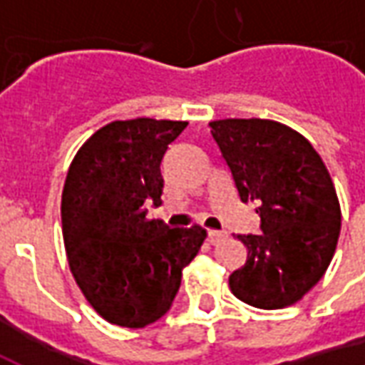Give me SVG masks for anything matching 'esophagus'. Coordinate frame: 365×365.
I'll return each mask as SVG.
<instances>
[{
    "label": "esophagus",
    "instance_id": "34e87169",
    "mask_svg": "<svg viewBox=\"0 0 365 365\" xmlns=\"http://www.w3.org/2000/svg\"><path fill=\"white\" fill-rule=\"evenodd\" d=\"M227 237H229V235H227L225 230H209V242H211L213 246L221 245L222 240H225Z\"/></svg>",
    "mask_w": 365,
    "mask_h": 365
}]
</instances>
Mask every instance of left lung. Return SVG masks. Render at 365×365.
I'll list each match as a JSON object with an SVG mask.
<instances>
[{
    "label": "left lung",
    "instance_id": "left-lung-1",
    "mask_svg": "<svg viewBox=\"0 0 365 365\" xmlns=\"http://www.w3.org/2000/svg\"><path fill=\"white\" fill-rule=\"evenodd\" d=\"M240 201L258 203L262 235H238L248 248L229 277L235 297L283 309L321 279L336 250L340 203L324 162L305 136L269 119L209 123Z\"/></svg>",
    "mask_w": 365,
    "mask_h": 365
}]
</instances>
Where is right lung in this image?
<instances>
[{"label":"right lung","instance_id":"add662e5","mask_svg":"<svg viewBox=\"0 0 365 365\" xmlns=\"http://www.w3.org/2000/svg\"><path fill=\"white\" fill-rule=\"evenodd\" d=\"M185 127L148 117L113 120L70 164L62 191L68 264L83 297L111 324L143 329L164 317L207 237L199 225L170 229L146 217V203H162L168 144Z\"/></svg>","mask_w":365,"mask_h":365}]
</instances>
